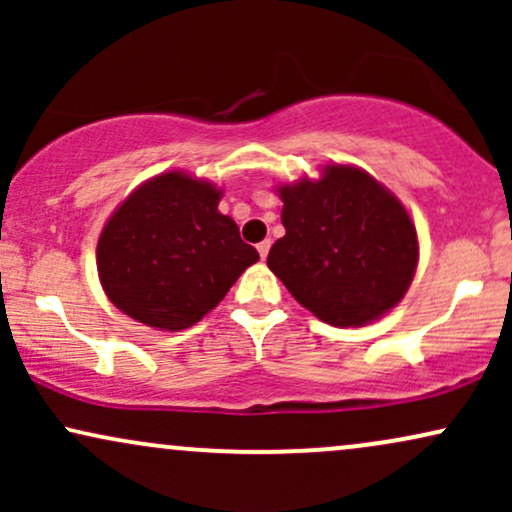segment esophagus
Returning a JSON list of instances; mask_svg holds the SVG:
<instances>
[{
  "label": "esophagus",
  "mask_w": 512,
  "mask_h": 512,
  "mask_svg": "<svg viewBox=\"0 0 512 512\" xmlns=\"http://www.w3.org/2000/svg\"><path fill=\"white\" fill-rule=\"evenodd\" d=\"M269 248H272V243H269V240H262V243L257 245V252H260V257H262V260H267V255H269Z\"/></svg>",
  "instance_id": "34e87169"
}]
</instances>
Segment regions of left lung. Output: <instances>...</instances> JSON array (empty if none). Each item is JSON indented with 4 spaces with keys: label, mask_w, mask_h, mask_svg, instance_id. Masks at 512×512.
I'll return each instance as SVG.
<instances>
[{
    "label": "left lung",
    "mask_w": 512,
    "mask_h": 512,
    "mask_svg": "<svg viewBox=\"0 0 512 512\" xmlns=\"http://www.w3.org/2000/svg\"><path fill=\"white\" fill-rule=\"evenodd\" d=\"M286 236L267 264L303 308L334 327L390 313L419 264V238L402 202L354 166H325L317 180L281 185Z\"/></svg>",
    "instance_id": "obj_1"
}]
</instances>
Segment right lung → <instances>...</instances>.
I'll return each instance as SVG.
<instances>
[{
	"label": "right lung",
	"mask_w": 512,
	"mask_h": 512,
	"mask_svg": "<svg viewBox=\"0 0 512 512\" xmlns=\"http://www.w3.org/2000/svg\"><path fill=\"white\" fill-rule=\"evenodd\" d=\"M221 190L170 170L146 180L113 211L96 264L115 308L156 330L180 332L223 301L260 260L236 221L219 211Z\"/></svg>",
	"instance_id": "1"
}]
</instances>
